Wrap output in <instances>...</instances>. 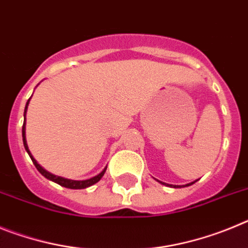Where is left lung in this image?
<instances>
[{"label":"left lung","mask_w":248,"mask_h":248,"mask_svg":"<svg viewBox=\"0 0 248 248\" xmlns=\"http://www.w3.org/2000/svg\"><path fill=\"white\" fill-rule=\"evenodd\" d=\"M159 181V180H157ZM159 183H161V181H159ZM195 183V181H194ZM194 183H190V184H187V185H185V186H190V185H192V184ZM161 184H164V185H168V186H172V187H181V186H179V185H169V184H165V183H161Z\"/></svg>","instance_id":"left-lung-1"}]
</instances>
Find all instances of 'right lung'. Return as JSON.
I'll return each mask as SVG.
<instances>
[{"instance_id": "1", "label": "right lung", "mask_w": 248, "mask_h": 248, "mask_svg": "<svg viewBox=\"0 0 248 248\" xmlns=\"http://www.w3.org/2000/svg\"><path fill=\"white\" fill-rule=\"evenodd\" d=\"M30 99H28L27 103H26L25 114H23V115H25V122H23V126H22V138H23V145H25L26 151L28 153V155H30L31 159H32V163L34 164V166L37 168V170H38V171L41 172L43 176L47 177L48 180L53 181V183H57L58 185H61V186H64V187H68V189H85V187H89V186L94 185V184H97L98 181H99L100 179L103 177V175H104L107 168H104V170H103L100 174H98L97 176L91 177V179H88V180H69V179H64V177L56 176V175L50 174V172H48L47 170H45L42 166L37 163L36 159H34V157L32 156V154H31V151H30V149H28V145H27V140H26V113H27V108H28V104H30Z\"/></svg>"}]
</instances>
